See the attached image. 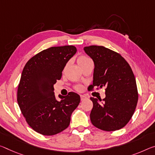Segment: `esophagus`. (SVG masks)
Listing matches in <instances>:
<instances>
[{
  "label": "esophagus",
  "mask_w": 155,
  "mask_h": 155,
  "mask_svg": "<svg viewBox=\"0 0 155 155\" xmlns=\"http://www.w3.org/2000/svg\"><path fill=\"white\" fill-rule=\"evenodd\" d=\"M80 97H81V101H83V100L87 99V97H86V96H85V95H81Z\"/></svg>",
  "instance_id": "34e87169"
}]
</instances>
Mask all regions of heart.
<instances>
[{
    "mask_svg": "<svg viewBox=\"0 0 155 155\" xmlns=\"http://www.w3.org/2000/svg\"><path fill=\"white\" fill-rule=\"evenodd\" d=\"M88 60H90V58H88V57H87V56H80L78 58V59H77V62H78V65H81V64H83V63H85V62H86L87 61H88ZM76 90H78V91H79V90H81V87L80 86V85H77V87H76Z\"/></svg>",
    "mask_w": 155,
    "mask_h": 155,
    "instance_id": "heart-1",
    "label": "heart"
}]
</instances>
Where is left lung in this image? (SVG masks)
<instances>
[{
  "instance_id": "8db88e82",
  "label": "left lung",
  "mask_w": 155,
  "mask_h": 155,
  "mask_svg": "<svg viewBox=\"0 0 155 155\" xmlns=\"http://www.w3.org/2000/svg\"><path fill=\"white\" fill-rule=\"evenodd\" d=\"M84 50L94 63L93 84L90 90L105 87V98L91 97L93 107L90 120L93 126L104 131L124 127L133 115L138 102L136 80L130 66L116 51L104 46L90 45Z\"/></svg>"
}]
</instances>
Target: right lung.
<instances>
[{"label": "right lung", "instance_id": "1", "mask_svg": "<svg viewBox=\"0 0 155 155\" xmlns=\"http://www.w3.org/2000/svg\"><path fill=\"white\" fill-rule=\"evenodd\" d=\"M77 52L73 45L51 47L36 54L25 65L17 91L22 114L34 131L54 135L70 125L80 96L70 92L56 99L54 85L60 80L68 61Z\"/></svg>", "mask_w": 155, "mask_h": 155}]
</instances>
